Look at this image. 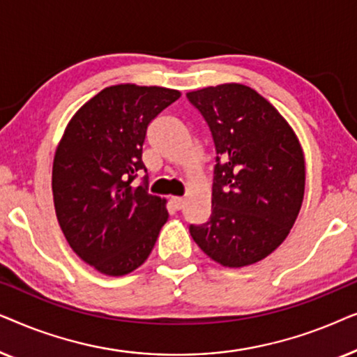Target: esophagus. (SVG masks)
<instances>
[{
    "label": "esophagus",
    "mask_w": 357,
    "mask_h": 357,
    "mask_svg": "<svg viewBox=\"0 0 357 357\" xmlns=\"http://www.w3.org/2000/svg\"><path fill=\"white\" fill-rule=\"evenodd\" d=\"M170 204H172V208L175 209V211H178V209L183 208L185 199L180 198V197H172V198H170Z\"/></svg>",
    "instance_id": "1"
}]
</instances>
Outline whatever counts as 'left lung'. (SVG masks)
<instances>
[{
	"label": "left lung",
	"instance_id": "left-lung-1",
	"mask_svg": "<svg viewBox=\"0 0 357 357\" xmlns=\"http://www.w3.org/2000/svg\"><path fill=\"white\" fill-rule=\"evenodd\" d=\"M216 148L211 216L190 226L219 265H253L284 242L301 211L305 160L294 130L252 87L227 82L187 94Z\"/></svg>",
	"mask_w": 357,
	"mask_h": 357
}]
</instances>
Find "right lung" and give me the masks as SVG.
Returning <instances> with one entry per match:
<instances>
[{
  "label": "right lung",
  "instance_id": "obj_1",
  "mask_svg": "<svg viewBox=\"0 0 357 357\" xmlns=\"http://www.w3.org/2000/svg\"><path fill=\"white\" fill-rule=\"evenodd\" d=\"M182 96L158 86L102 89L73 115L52 170L58 222L77 257L97 271L123 276L143 265L167 222L165 199L131 187L144 170L149 123Z\"/></svg>",
  "mask_w": 357,
  "mask_h": 357
}]
</instances>
